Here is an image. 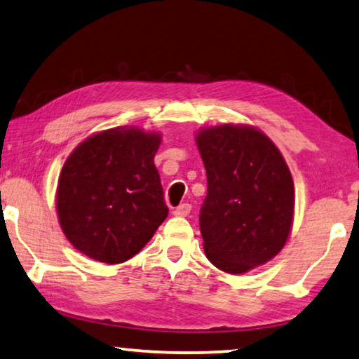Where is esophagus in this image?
Segmentation results:
<instances>
[{
	"label": "esophagus",
	"instance_id": "esophagus-1",
	"mask_svg": "<svg viewBox=\"0 0 359 359\" xmlns=\"http://www.w3.org/2000/svg\"><path fill=\"white\" fill-rule=\"evenodd\" d=\"M191 203H187V202H184V203H181V205H178L173 210V215H176V217H187V215L191 213Z\"/></svg>",
	"mask_w": 359,
	"mask_h": 359
}]
</instances>
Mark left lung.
<instances>
[{
    "label": "left lung",
    "instance_id": "1",
    "mask_svg": "<svg viewBox=\"0 0 359 359\" xmlns=\"http://www.w3.org/2000/svg\"><path fill=\"white\" fill-rule=\"evenodd\" d=\"M207 172L198 215L203 250L231 274L271 260L294 219V181L279 149L250 126L219 125L197 135Z\"/></svg>",
    "mask_w": 359,
    "mask_h": 359
}]
</instances>
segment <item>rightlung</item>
<instances>
[{"label":"right lung","instance_id":"right-lung-1","mask_svg":"<svg viewBox=\"0 0 359 359\" xmlns=\"http://www.w3.org/2000/svg\"><path fill=\"white\" fill-rule=\"evenodd\" d=\"M161 136L118 126L70 154L57 184V215L76 250L97 262L130 260L167 218L154 156Z\"/></svg>","mask_w":359,"mask_h":359}]
</instances>
